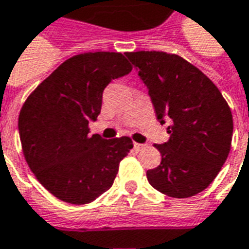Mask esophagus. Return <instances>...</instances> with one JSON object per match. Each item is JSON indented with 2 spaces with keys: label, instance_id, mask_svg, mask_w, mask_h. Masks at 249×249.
Segmentation results:
<instances>
[{
  "label": "esophagus",
  "instance_id": "obj_1",
  "mask_svg": "<svg viewBox=\"0 0 249 249\" xmlns=\"http://www.w3.org/2000/svg\"><path fill=\"white\" fill-rule=\"evenodd\" d=\"M143 147H144V144H141V143H137V142H134V149L137 150V151L141 149H143Z\"/></svg>",
  "mask_w": 249,
  "mask_h": 249
}]
</instances>
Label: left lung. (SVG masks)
Here are the masks:
<instances>
[{
  "label": "left lung",
  "instance_id": "1",
  "mask_svg": "<svg viewBox=\"0 0 249 249\" xmlns=\"http://www.w3.org/2000/svg\"><path fill=\"white\" fill-rule=\"evenodd\" d=\"M149 89L157 119L169 141L154 144L162 160L146 173L163 195L186 198L206 189L231 150L233 119L218 88L195 65L177 54L139 51L126 53Z\"/></svg>",
  "mask_w": 249,
  "mask_h": 249
}]
</instances>
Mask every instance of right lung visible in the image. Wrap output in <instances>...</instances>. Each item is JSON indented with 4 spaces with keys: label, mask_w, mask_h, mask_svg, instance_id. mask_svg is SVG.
<instances>
[{
    "label": "right lung",
    "mask_w": 249,
    "mask_h": 249,
    "mask_svg": "<svg viewBox=\"0 0 249 249\" xmlns=\"http://www.w3.org/2000/svg\"><path fill=\"white\" fill-rule=\"evenodd\" d=\"M131 70L118 52L76 54L25 100L18 116L24 157L40 184L59 200L88 204L114 184L133 141L91 135L88 123L100 114L105 88Z\"/></svg>",
    "instance_id": "right-lung-1"
}]
</instances>
